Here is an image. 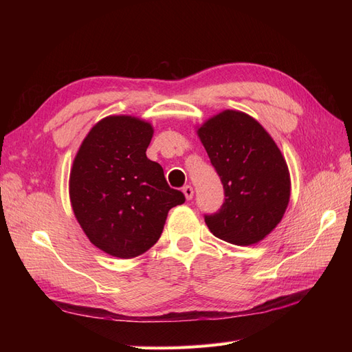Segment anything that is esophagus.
Listing matches in <instances>:
<instances>
[{
    "label": "esophagus",
    "mask_w": 352,
    "mask_h": 352,
    "mask_svg": "<svg viewBox=\"0 0 352 352\" xmlns=\"http://www.w3.org/2000/svg\"><path fill=\"white\" fill-rule=\"evenodd\" d=\"M184 195H185V198H186L188 201L192 199V197H194V188L189 186V185L184 186Z\"/></svg>",
    "instance_id": "obj_1"
}]
</instances>
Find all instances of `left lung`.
<instances>
[{
    "label": "left lung",
    "instance_id": "8db88e82",
    "mask_svg": "<svg viewBox=\"0 0 352 352\" xmlns=\"http://www.w3.org/2000/svg\"><path fill=\"white\" fill-rule=\"evenodd\" d=\"M225 189L219 212L206 216L212 235L235 245L263 241L279 225L291 198V176L279 146L247 113L225 110L197 127Z\"/></svg>",
    "mask_w": 352,
    "mask_h": 352
}]
</instances>
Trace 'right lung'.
Listing matches in <instances>:
<instances>
[{
  "instance_id": "right-lung-1",
  "label": "right lung",
  "mask_w": 352,
  "mask_h": 352,
  "mask_svg": "<svg viewBox=\"0 0 352 352\" xmlns=\"http://www.w3.org/2000/svg\"><path fill=\"white\" fill-rule=\"evenodd\" d=\"M153 133V124L138 117H104L85 136L70 168L74 217L95 247L117 258L150 250L170 208L185 202L145 154Z\"/></svg>"
}]
</instances>
